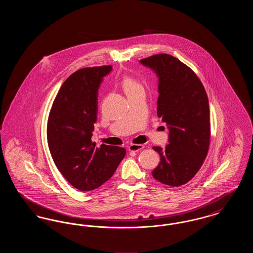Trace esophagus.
Returning a JSON list of instances; mask_svg holds the SVG:
<instances>
[{
  "instance_id": "1",
  "label": "esophagus",
  "mask_w": 253,
  "mask_h": 253,
  "mask_svg": "<svg viewBox=\"0 0 253 253\" xmlns=\"http://www.w3.org/2000/svg\"><path fill=\"white\" fill-rule=\"evenodd\" d=\"M144 148V145L142 144H132L129 146V151L131 152H138Z\"/></svg>"
}]
</instances>
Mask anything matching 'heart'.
I'll use <instances>...</instances> for the list:
<instances>
[{
    "label": "heart",
    "mask_w": 253,
    "mask_h": 253,
    "mask_svg": "<svg viewBox=\"0 0 253 253\" xmlns=\"http://www.w3.org/2000/svg\"><path fill=\"white\" fill-rule=\"evenodd\" d=\"M121 85L127 96H130L132 93L143 89L142 85L138 84L132 77H124L121 82Z\"/></svg>",
    "instance_id": "heart-1"
}]
</instances>
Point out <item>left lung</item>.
I'll return each instance as SVG.
<instances>
[{"label": "left lung", "instance_id": "8db88e82", "mask_svg": "<svg viewBox=\"0 0 253 253\" xmlns=\"http://www.w3.org/2000/svg\"><path fill=\"white\" fill-rule=\"evenodd\" d=\"M140 62L159 78L157 116L167 123L169 143L153 147L160 162L152 172L155 179L171 187L188 183L203 165L211 141L209 99L193 70L168 55L157 54Z\"/></svg>", "mask_w": 253, "mask_h": 253}]
</instances>
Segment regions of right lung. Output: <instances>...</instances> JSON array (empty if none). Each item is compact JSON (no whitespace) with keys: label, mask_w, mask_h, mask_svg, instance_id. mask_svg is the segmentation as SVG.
<instances>
[{"label":"right lung","mask_w":253,"mask_h":253,"mask_svg":"<svg viewBox=\"0 0 253 253\" xmlns=\"http://www.w3.org/2000/svg\"><path fill=\"white\" fill-rule=\"evenodd\" d=\"M111 65L82 68L61 85L47 121L49 151L60 173L73 187L88 192L109 180L126 150L92 142L97 91Z\"/></svg>","instance_id":"obj_1"}]
</instances>
